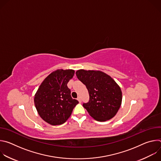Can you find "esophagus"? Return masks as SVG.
Listing matches in <instances>:
<instances>
[{
    "label": "esophagus",
    "instance_id": "obj_1",
    "mask_svg": "<svg viewBox=\"0 0 161 161\" xmlns=\"http://www.w3.org/2000/svg\"><path fill=\"white\" fill-rule=\"evenodd\" d=\"M78 101L80 102V103H81V99L80 97H78Z\"/></svg>",
    "mask_w": 161,
    "mask_h": 161
}]
</instances>
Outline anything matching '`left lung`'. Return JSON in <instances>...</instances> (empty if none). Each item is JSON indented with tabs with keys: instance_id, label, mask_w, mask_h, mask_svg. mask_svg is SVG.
I'll return each mask as SVG.
<instances>
[{
	"instance_id": "left-lung-1",
	"label": "left lung",
	"mask_w": 161,
	"mask_h": 161,
	"mask_svg": "<svg viewBox=\"0 0 161 161\" xmlns=\"http://www.w3.org/2000/svg\"><path fill=\"white\" fill-rule=\"evenodd\" d=\"M76 75L88 91L89 101L83 106L90 115L99 122L115 116L122 100L121 88L115 81L101 71L80 69Z\"/></svg>"
}]
</instances>
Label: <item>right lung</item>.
Instances as JSON below:
<instances>
[{
  "label": "right lung",
  "mask_w": 161,
  "mask_h": 161,
  "mask_svg": "<svg viewBox=\"0 0 161 161\" xmlns=\"http://www.w3.org/2000/svg\"><path fill=\"white\" fill-rule=\"evenodd\" d=\"M73 69H57L46 78L34 96V104L41 118L52 125L64 124L78 104L67 86L74 76Z\"/></svg>",
  "instance_id": "right-lung-1"
}]
</instances>
